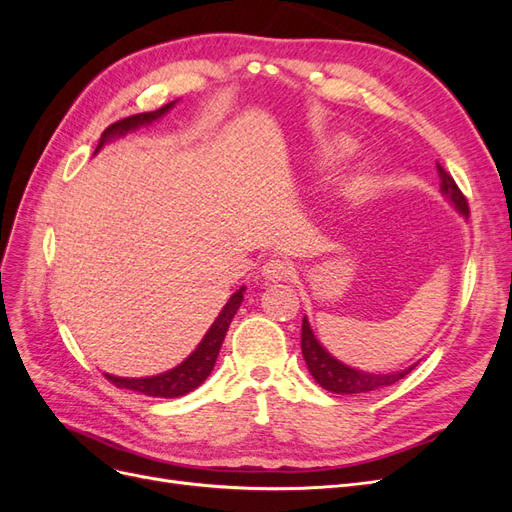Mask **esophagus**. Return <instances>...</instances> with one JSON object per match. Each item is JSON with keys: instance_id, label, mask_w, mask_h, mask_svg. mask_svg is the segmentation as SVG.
<instances>
[{"instance_id": "34e87169", "label": "esophagus", "mask_w": 512, "mask_h": 512, "mask_svg": "<svg viewBox=\"0 0 512 512\" xmlns=\"http://www.w3.org/2000/svg\"><path fill=\"white\" fill-rule=\"evenodd\" d=\"M290 273H292V267L280 258H273L262 265V277H265L267 282H284L288 280Z\"/></svg>"}]
</instances>
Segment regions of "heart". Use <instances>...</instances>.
<instances>
[{
    "label": "heart",
    "mask_w": 512,
    "mask_h": 512,
    "mask_svg": "<svg viewBox=\"0 0 512 512\" xmlns=\"http://www.w3.org/2000/svg\"><path fill=\"white\" fill-rule=\"evenodd\" d=\"M354 151V143L346 136H329L316 147V164L331 166L346 160Z\"/></svg>",
    "instance_id": "1"
}]
</instances>
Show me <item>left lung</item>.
I'll use <instances>...</instances> for the list:
<instances>
[{
	"instance_id": "left-lung-1",
	"label": "left lung",
	"mask_w": 512,
	"mask_h": 512,
	"mask_svg": "<svg viewBox=\"0 0 512 512\" xmlns=\"http://www.w3.org/2000/svg\"><path fill=\"white\" fill-rule=\"evenodd\" d=\"M438 173H440V192L446 196L448 203H451L463 218L468 220V200L466 196L461 194V190L457 188L455 179L446 173V170L436 162ZM301 352L303 359L307 363L309 374L314 376V380L327 389L331 393L337 395H354V393H369V391H378L384 389V386H391L395 382H399L401 378H406L410 371L418 365V361L406 369L399 371H389V374H369V371L363 369H354L346 363H342L339 359L324 348L312 327H309L307 316H303V324H301Z\"/></svg>"
}]
</instances>
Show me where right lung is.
<instances>
[{
	"mask_svg": "<svg viewBox=\"0 0 512 512\" xmlns=\"http://www.w3.org/2000/svg\"><path fill=\"white\" fill-rule=\"evenodd\" d=\"M175 104H177V100L158 108V111L132 115V117H126V119L113 123V126H108L102 132V138H100V143L94 151V156L106 143L115 141V138L126 136L130 132L138 130V128H143V126H151L153 121H158L160 117H164ZM243 292H245V286H241L235 294H232L228 303L222 307L220 316L213 320V324L209 327V331L205 333V337L200 339V344L196 346V350L188 356V359L181 361L177 367L164 371V374L147 376V378H121V376L104 374L106 380H111L117 386V389L136 391V393H143V395H149V397H181V395H188L190 391L198 389V386L203 384L207 380V376L213 371L215 361H218V354H220L222 342L226 337V331L230 327L232 318H235L239 305L243 303Z\"/></svg>",
	"mask_w": 512,
	"mask_h": 512,
	"instance_id": "1",
	"label": "right lung"
}]
</instances>
